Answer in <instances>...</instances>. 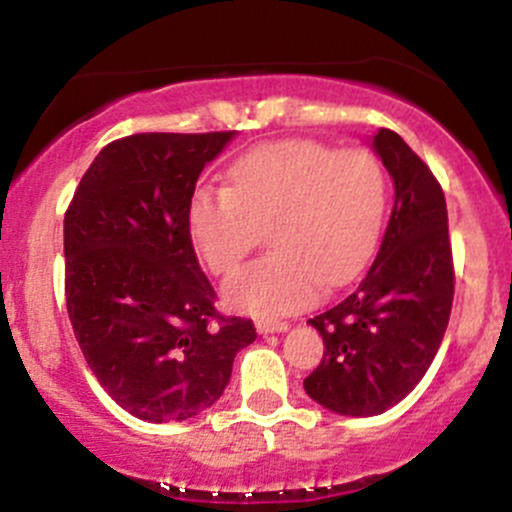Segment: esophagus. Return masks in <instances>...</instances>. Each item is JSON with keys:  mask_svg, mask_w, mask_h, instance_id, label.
Listing matches in <instances>:
<instances>
[{"mask_svg": "<svg viewBox=\"0 0 512 512\" xmlns=\"http://www.w3.org/2000/svg\"><path fill=\"white\" fill-rule=\"evenodd\" d=\"M255 327H257V332L260 334H272V332H286L289 330V322H284V320H257L255 322Z\"/></svg>", "mask_w": 512, "mask_h": 512, "instance_id": "1", "label": "esophagus"}]
</instances>
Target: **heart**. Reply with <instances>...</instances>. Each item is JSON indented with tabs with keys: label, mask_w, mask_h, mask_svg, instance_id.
I'll use <instances>...</instances> for the list:
<instances>
[{
	"label": "heart",
	"mask_w": 512,
	"mask_h": 512,
	"mask_svg": "<svg viewBox=\"0 0 512 512\" xmlns=\"http://www.w3.org/2000/svg\"><path fill=\"white\" fill-rule=\"evenodd\" d=\"M387 175L368 149L313 142L264 144L238 158L231 187H197L190 236L214 274L228 276L272 223L274 252L226 284L236 308L284 315L361 272L383 233Z\"/></svg>",
	"instance_id": "1"
}]
</instances>
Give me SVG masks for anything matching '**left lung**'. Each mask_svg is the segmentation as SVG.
<instances>
[{"mask_svg":"<svg viewBox=\"0 0 512 512\" xmlns=\"http://www.w3.org/2000/svg\"><path fill=\"white\" fill-rule=\"evenodd\" d=\"M373 149L395 180L383 245L358 289L308 320L325 354L303 387L344 416L383 414L419 385L455 296L443 187L392 129H378Z\"/></svg>","mask_w":512,"mask_h":512,"instance_id":"left-lung-1","label":"left lung"}]
</instances>
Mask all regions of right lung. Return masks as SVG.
<instances>
[{
	"label": "right lung",
	"instance_id": "obj_1",
	"mask_svg": "<svg viewBox=\"0 0 512 512\" xmlns=\"http://www.w3.org/2000/svg\"><path fill=\"white\" fill-rule=\"evenodd\" d=\"M236 132H146L93 158L64 214V296L88 368L122 409L151 424L209 409L233 358L257 339L223 317L192 248L199 173Z\"/></svg>",
	"mask_w": 512,
	"mask_h": 512
}]
</instances>
